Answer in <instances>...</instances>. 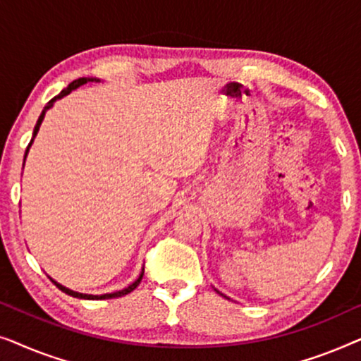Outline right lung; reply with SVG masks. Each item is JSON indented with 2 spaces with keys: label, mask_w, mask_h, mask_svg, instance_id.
I'll return each instance as SVG.
<instances>
[{
  "label": "right lung",
  "mask_w": 361,
  "mask_h": 361,
  "mask_svg": "<svg viewBox=\"0 0 361 361\" xmlns=\"http://www.w3.org/2000/svg\"><path fill=\"white\" fill-rule=\"evenodd\" d=\"M93 80H97V78H85V77H82V78H77V80H73L72 83H68V87L67 88H63V90L59 93L57 97H54L51 102H49V105L47 106H44V110H42V113H41V116H39V120H37V123H36V128H34V136L37 135V131H39V126H41V123H42V120H44V115H46V111L49 110V108L52 106V103L57 100V98H62V97H66L67 93H71L73 88H77V87H80V85H83V83H87V82H93ZM34 140V137H32ZM32 140H31V142H29L27 145V149H26V154H24V159H26V156H27V151H29V147H31V145H32ZM141 279H142V273L140 274V278H137L135 283L133 284H130L128 286L126 289H121V290H116V293H111V294H102V295H92V294H80V293H73V290H71V289H67V288H63V286H61L59 283H56V281H52L54 284L57 286L59 289L62 290V293H66V294H68V295H72V298H78V299H88V300H103V299H113V298H121V295H126V294H130L131 290H135L137 286H140V283H141Z\"/></svg>",
  "instance_id": "1"
}]
</instances>
